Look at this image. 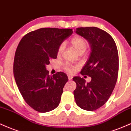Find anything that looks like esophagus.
<instances>
[{
    "instance_id": "obj_1",
    "label": "esophagus",
    "mask_w": 131,
    "mask_h": 131,
    "mask_svg": "<svg viewBox=\"0 0 131 131\" xmlns=\"http://www.w3.org/2000/svg\"><path fill=\"white\" fill-rule=\"evenodd\" d=\"M68 78H69V80H71L72 79V77L71 75H68Z\"/></svg>"
}]
</instances>
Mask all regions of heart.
<instances>
[{
  "mask_svg": "<svg viewBox=\"0 0 131 131\" xmlns=\"http://www.w3.org/2000/svg\"><path fill=\"white\" fill-rule=\"evenodd\" d=\"M72 47L74 48V49L76 50V51L78 53H81V52H84L86 50L88 47V43L85 39L83 38L80 37H75L72 38L71 41H70ZM64 49V45L61 44L59 49H58V54H61L62 52V51ZM65 69L67 72L72 73L74 71V68L72 67L69 64H66L65 66Z\"/></svg>",
  "mask_w": 131,
  "mask_h": 131,
  "instance_id": "obj_1",
  "label": "heart"
}]
</instances>
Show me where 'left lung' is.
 Returning <instances> with one entry per match:
<instances>
[{"mask_svg": "<svg viewBox=\"0 0 131 131\" xmlns=\"http://www.w3.org/2000/svg\"><path fill=\"white\" fill-rule=\"evenodd\" d=\"M75 32L90 43V56L80 73L91 81L86 83L84 78L74 77L73 94L78 107L94 111L105 104L115 88L119 67L117 47L111 35L97 27H78Z\"/></svg>", "mask_w": 131, "mask_h": 131, "instance_id": "1", "label": "left lung"}]
</instances>
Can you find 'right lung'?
<instances>
[{
    "mask_svg": "<svg viewBox=\"0 0 131 131\" xmlns=\"http://www.w3.org/2000/svg\"><path fill=\"white\" fill-rule=\"evenodd\" d=\"M72 33L71 29L41 28L24 35L17 47L15 81L24 101L36 111L45 113L59 105L68 77L61 72L50 76L46 66L57 58L60 45Z\"/></svg>",
    "mask_w": 131,
    "mask_h": 131,
    "instance_id": "add662e5",
    "label": "right lung"
}]
</instances>
